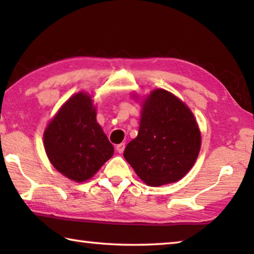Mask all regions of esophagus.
<instances>
[{"label":"esophagus","instance_id":"esophagus-1","mask_svg":"<svg viewBox=\"0 0 254 254\" xmlns=\"http://www.w3.org/2000/svg\"><path fill=\"white\" fill-rule=\"evenodd\" d=\"M115 149H117V151L119 153H122L124 151V149H126V143H120L118 144L117 147H115Z\"/></svg>","mask_w":254,"mask_h":254}]
</instances>
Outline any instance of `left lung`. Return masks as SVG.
Wrapping results in <instances>:
<instances>
[{"instance_id": "obj_1", "label": "left lung", "mask_w": 254, "mask_h": 254, "mask_svg": "<svg viewBox=\"0 0 254 254\" xmlns=\"http://www.w3.org/2000/svg\"><path fill=\"white\" fill-rule=\"evenodd\" d=\"M200 149V132L194 115L165 89L145 100L139 133L123 156L149 186L178 182L194 166Z\"/></svg>"}]
</instances>
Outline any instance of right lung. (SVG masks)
<instances>
[{"instance_id":"obj_1","label":"right lung","mask_w":254,"mask_h":254,"mask_svg":"<svg viewBox=\"0 0 254 254\" xmlns=\"http://www.w3.org/2000/svg\"><path fill=\"white\" fill-rule=\"evenodd\" d=\"M45 149L59 173L85 182L113 156L114 148L96 122L92 98L78 93L70 97L46 128Z\"/></svg>"}]
</instances>
